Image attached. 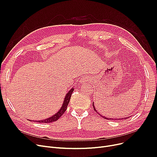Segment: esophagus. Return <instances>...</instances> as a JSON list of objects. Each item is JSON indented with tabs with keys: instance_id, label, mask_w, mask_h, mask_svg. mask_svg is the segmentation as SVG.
<instances>
[{
	"instance_id": "1",
	"label": "esophagus",
	"mask_w": 157,
	"mask_h": 157,
	"mask_svg": "<svg viewBox=\"0 0 157 157\" xmlns=\"http://www.w3.org/2000/svg\"><path fill=\"white\" fill-rule=\"evenodd\" d=\"M88 81H89V78H88V77H85V78H81V83L84 84V83H86V82Z\"/></svg>"
}]
</instances>
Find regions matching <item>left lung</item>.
Listing matches in <instances>:
<instances>
[{"label": "left lung", "mask_w": 157, "mask_h": 157, "mask_svg": "<svg viewBox=\"0 0 157 157\" xmlns=\"http://www.w3.org/2000/svg\"><path fill=\"white\" fill-rule=\"evenodd\" d=\"M93 107H94V109L97 112V113H98L97 111H96V109H95V108L94 107V103H93ZM101 116L102 117H103V118H104L105 119H107V120H113V119H111V118H105V117H102V115H101ZM129 118V117H126V118H120V119H118V120H125V119H127V118ZM114 120V119H113ZM116 120H117V119H116Z\"/></svg>", "instance_id": "obj_1"}]
</instances>
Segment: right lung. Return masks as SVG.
Masks as SVG:
<instances>
[{"instance_id": "add662e5", "label": "right lung", "mask_w": 157, "mask_h": 157, "mask_svg": "<svg viewBox=\"0 0 157 157\" xmlns=\"http://www.w3.org/2000/svg\"><path fill=\"white\" fill-rule=\"evenodd\" d=\"M73 91H74V88H72V89H71L69 90V92L67 94H66L65 97V99H64V101H63V103L62 104V106L61 107V108L59 111V112H57L55 114L53 115L52 117H49V118H48L47 119H44L43 120H39V121H36L38 122V123H47L54 122V121H56V120H59L62 117V115L65 113L66 109H67V105H68V104L69 103L71 97V95H72ZM29 121H33V120H29Z\"/></svg>"}]
</instances>
